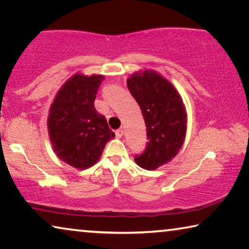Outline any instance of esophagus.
Listing matches in <instances>:
<instances>
[{"label": "esophagus", "mask_w": 249, "mask_h": 249, "mask_svg": "<svg viewBox=\"0 0 249 249\" xmlns=\"http://www.w3.org/2000/svg\"><path fill=\"white\" fill-rule=\"evenodd\" d=\"M123 129H122V128H120V129H117L116 130V132H115V135H116V137L117 138H121L122 136H123Z\"/></svg>", "instance_id": "esophagus-1"}]
</instances>
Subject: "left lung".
Wrapping results in <instances>:
<instances>
[{
    "label": "left lung",
    "instance_id": "1",
    "mask_svg": "<svg viewBox=\"0 0 249 249\" xmlns=\"http://www.w3.org/2000/svg\"><path fill=\"white\" fill-rule=\"evenodd\" d=\"M127 88L142 109L148 140L135 161L154 170L175 158L183 144L187 114L182 99L168 80L150 70L133 73Z\"/></svg>",
    "mask_w": 249,
    "mask_h": 249
}]
</instances>
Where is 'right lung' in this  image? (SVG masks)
<instances>
[{
	"instance_id": "right-lung-1",
	"label": "right lung",
	"mask_w": 249,
	"mask_h": 249,
	"mask_svg": "<svg viewBox=\"0 0 249 249\" xmlns=\"http://www.w3.org/2000/svg\"><path fill=\"white\" fill-rule=\"evenodd\" d=\"M104 77L74 74L62 86L50 107L48 133L59 159L78 169L93 166L107 142L115 136L105 116L94 107Z\"/></svg>"
}]
</instances>
